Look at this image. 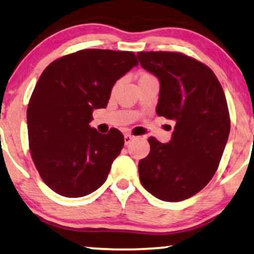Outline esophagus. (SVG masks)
<instances>
[{
  "instance_id": "1",
  "label": "esophagus",
  "mask_w": 254,
  "mask_h": 254,
  "mask_svg": "<svg viewBox=\"0 0 254 254\" xmlns=\"http://www.w3.org/2000/svg\"><path fill=\"white\" fill-rule=\"evenodd\" d=\"M134 140V136L131 134H125V144L128 145Z\"/></svg>"
}]
</instances>
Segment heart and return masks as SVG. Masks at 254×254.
<instances>
[{
  "mask_svg": "<svg viewBox=\"0 0 254 254\" xmlns=\"http://www.w3.org/2000/svg\"><path fill=\"white\" fill-rule=\"evenodd\" d=\"M150 77H154V76L148 74V72H143V74H141L140 77H138V81H140V79H145V78H150Z\"/></svg>",
  "mask_w": 254,
  "mask_h": 254,
  "instance_id": "1",
  "label": "heart"
}]
</instances>
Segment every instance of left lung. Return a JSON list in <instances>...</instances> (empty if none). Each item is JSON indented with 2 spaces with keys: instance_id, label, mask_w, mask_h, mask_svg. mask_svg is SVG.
Segmentation results:
<instances>
[{
  "instance_id": "obj_1",
  "label": "left lung",
  "mask_w": 254,
  "mask_h": 254,
  "mask_svg": "<svg viewBox=\"0 0 254 254\" xmlns=\"http://www.w3.org/2000/svg\"><path fill=\"white\" fill-rule=\"evenodd\" d=\"M161 91L156 112L176 121L169 143L149 137L150 152L138 162L142 186L163 201L195 195L216 172L230 131L225 95L214 71L179 52H138Z\"/></svg>"
}]
</instances>
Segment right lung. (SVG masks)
Instances as JSON below:
<instances>
[{
    "instance_id": "add662e5",
    "label": "right lung",
    "mask_w": 254,
    "mask_h": 254,
    "mask_svg": "<svg viewBox=\"0 0 254 254\" xmlns=\"http://www.w3.org/2000/svg\"><path fill=\"white\" fill-rule=\"evenodd\" d=\"M138 61L133 52L77 51L54 60L38 79L27 106L33 163L44 183L65 197L95 192L105 183L125 138L90 127L92 111L109 103L114 83Z\"/></svg>"
}]
</instances>
